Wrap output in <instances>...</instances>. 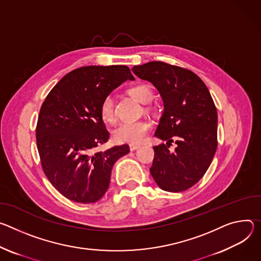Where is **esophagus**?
Wrapping results in <instances>:
<instances>
[{
  "instance_id": "esophagus-1",
  "label": "esophagus",
  "mask_w": 261,
  "mask_h": 261,
  "mask_svg": "<svg viewBox=\"0 0 261 261\" xmlns=\"http://www.w3.org/2000/svg\"><path fill=\"white\" fill-rule=\"evenodd\" d=\"M140 146L139 145H129V150L130 151H135L136 149H138Z\"/></svg>"
}]
</instances>
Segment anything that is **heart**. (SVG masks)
<instances>
[{
  "label": "heart",
  "instance_id": "1",
  "mask_svg": "<svg viewBox=\"0 0 261 261\" xmlns=\"http://www.w3.org/2000/svg\"><path fill=\"white\" fill-rule=\"evenodd\" d=\"M128 94L141 103H149L153 99V90L148 84H139L128 89ZM149 109V108H148ZM99 113L105 122L114 123L116 121V112L114 100L111 95L106 96L99 108ZM150 123L146 120L121 123L113 130V140L119 144H140L146 138L150 130Z\"/></svg>",
  "mask_w": 261,
  "mask_h": 261
}]
</instances>
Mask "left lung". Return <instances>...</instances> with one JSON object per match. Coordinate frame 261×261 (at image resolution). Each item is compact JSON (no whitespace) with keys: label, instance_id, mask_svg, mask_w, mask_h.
Listing matches in <instances>:
<instances>
[{"label":"left lung","instance_id":"8db88e82","mask_svg":"<svg viewBox=\"0 0 261 261\" xmlns=\"http://www.w3.org/2000/svg\"><path fill=\"white\" fill-rule=\"evenodd\" d=\"M134 73L153 84L164 101L150 173L167 192H182L205 174L218 146V114L203 83L193 71L161 61L134 66ZM177 144L173 152L168 147Z\"/></svg>","mask_w":261,"mask_h":261}]
</instances>
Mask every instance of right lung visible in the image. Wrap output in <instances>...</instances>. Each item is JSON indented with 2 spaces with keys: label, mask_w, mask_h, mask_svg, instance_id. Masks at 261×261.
<instances>
[{
  "label": "right lung",
  "mask_w": 261,
  "mask_h": 261,
  "mask_svg": "<svg viewBox=\"0 0 261 261\" xmlns=\"http://www.w3.org/2000/svg\"><path fill=\"white\" fill-rule=\"evenodd\" d=\"M126 80L125 65L84 66L64 75L44 99L36 126L37 149L45 176L67 199L94 203L107 192L111 171L127 145L94 149L109 140L99 108Z\"/></svg>",
  "instance_id": "right-lung-1"
}]
</instances>
